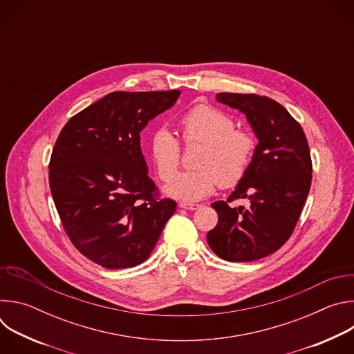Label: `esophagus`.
I'll return each instance as SVG.
<instances>
[{
  "instance_id": "34e87169",
  "label": "esophagus",
  "mask_w": 354,
  "mask_h": 354,
  "mask_svg": "<svg viewBox=\"0 0 354 354\" xmlns=\"http://www.w3.org/2000/svg\"><path fill=\"white\" fill-rule=\"evenodd\" d=\"M179 207L180 209H185V210H190V212H193V210H197L200 206L198 205H194V203H179Z\"/></svg>"
}]
</instances>
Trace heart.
I'll return each mask as SVG.
<instances>
[{
    "label": "heart",
    "instance_id": "b5f03b06",
    "mask_svg": "<svg viewBox=\"0 0 354 354\" xmlns=\"http://www.w3.org/2000/svg\"><path fill=\"white\" fill-rule=\"evenodd\" d=\"M186 142H203L194 171L176 172L180 160V142L167 126H158L149 134L147 151L158 176L169 180L164 193L183 203L210 196L218 185L234 186L246 174L254 157L255 140L248 131L235 129L234 119L225 112L197 105L180 119Z\"/></svg>",
    "mask_w": 354,
    "mask_h": 354
}]
</instances>
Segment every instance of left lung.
Returning a JSON list of instances; mask_svg holds the SVG:
<instances>
[{
  "instance_id": "obj_1",
  "label": "left lung",
  "mask_w": 354,
  "mask_h": 354,
  "mask_svg": "<svg viewBox=\"0 0 354 354\" xmlns=\"http://www.w3.org/2000/svg\"><path fill=\"white\" fill-rule=\"evenodd\" d=\"M216 100L243 113L259 142L227 198H248L249 207L214 201L218 223L207 232V242L224 261H258L290 238L306 205L313 178L308 141L287 109L270 97L221 92Z\"/></svg>"
}]
</instances>
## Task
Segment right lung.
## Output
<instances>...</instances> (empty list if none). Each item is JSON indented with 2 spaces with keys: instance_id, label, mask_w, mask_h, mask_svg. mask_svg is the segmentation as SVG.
I'll list each match as a JSON object with an SVG mask.
<instances>
[{
  "instance_id": "right-lung-1",
  "label": "right lung",
  "mask_w": 354,
  "mask_h": 354,
  "mask_svg": "<svg viewBox=\"0 0 354 354\" xmlns=\"http://www.w3.org/2000/svg\"><path fill=\"white\" fill-rule=\"evenodd\" d=\"M179 95L108 93L71 118L56 141L48 165L56 209L74 246L102 268L148 259L176 210L174 200L156 197L140 133Z\"/></svg>"
}]
</instances>
